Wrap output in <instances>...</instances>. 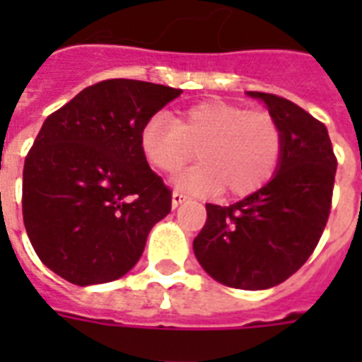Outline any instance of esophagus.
<instances>
[{
  "label": "esophagus",
  "instance_id": "34e87169",
  "mask_svg": "<svg viewBox=\"0 0 362 362\" xmlns=\"http://www.w3.org/2000/svg\"><path fill=\"white\" fill-rule=\"evenodd\" d=\"M186 199H187V197H186V195H184V193H182V192H175V193H173V209H176L178 204L184 203Z\"/></svg>",
  "mask_w": 362,
  "mask_h": 362
}]
</instances>
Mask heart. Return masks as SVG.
<instances>
[{"label": "heart", "mask_w": 362, "mask_h": 362, "mask_svg": "<svg viewBox=\"0 0 362 362\" xmlns=\"http://www.w3.org/2000/svg\"><path fill=\"white\" fill-rule=\"evenodd\" d=\"M142 156L153 169L175 175L195 158L203 163L178 178L193 193L226 187L246 197L274 176L284 152V131L267 110H247L221 99L192 105L170 118L156 112L141 127Z\"/></svg>", "instance_id": "heart-1"}]
</instances>
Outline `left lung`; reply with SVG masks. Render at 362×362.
<instances>
[{
	"label": "left lung",
	"instance_id": "left-lung-1",
	"mask_svg": "<svg viewBox=\"0 0 362 362\" xmlns=\"http://www.w3.org/2000/svg\"><path fill=\"white\" fill-rule=\"evenodd\" d=\"M261 99L284 131L272 180L229 206L206 204V223L193 252L216 281L237 289H269L295 274L317 246L329 220L337 156L327 127L289 99Z\"/></svg>",
	"mask_w": 362,
	"mask_h": 362
}]
</instances>
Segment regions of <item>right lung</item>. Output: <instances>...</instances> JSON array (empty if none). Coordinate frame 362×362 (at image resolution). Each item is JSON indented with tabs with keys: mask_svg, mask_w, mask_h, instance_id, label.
Here are the masks:
<instances>
[{
	"mask_svg": "<svg viewBox=\"0 0 362 362\" xmlns=\"http://www.w3.org/2000/svg\"><path fill=\"white\" fill-rule=\"evenodd\" d=\"M182 90L110 78L48 116L25 156L22 214L42 263L76 286L118 280L141 259L173 193L142 156V124Z\"/></svg>",
	"mask_w": 362,
	"mask_h": 362,
	"instance_id": "right-lung-1",
	"label": "right lung"
}]
</instances>
